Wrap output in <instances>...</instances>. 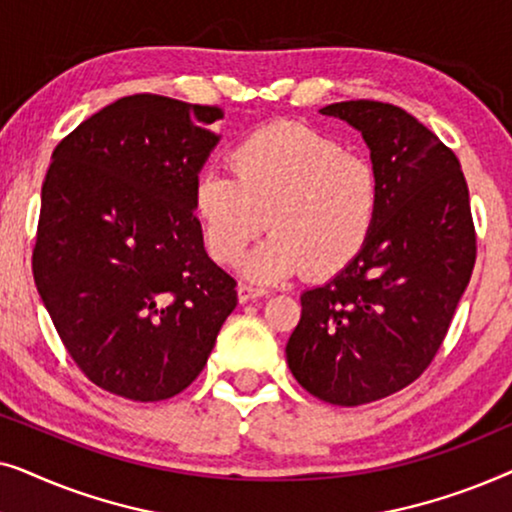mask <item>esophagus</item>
I'll list each match as a JSON object with an SVG mask.
<instances>
[{
    "mask_svg": "<svg viewBox=\"0 0 512 512\" xmlns=\"http://www.w3.org/2000/svg\"><path fill=\"white\" fill-rule=\"evenodd\" d=\"M263 296H268V291L258 289V286H251V284L237 286V298H240V303H249V300H256Z\"/></svg>",
    "mask_w": 512,
    "mask_h": 512,
    "instance_id": "1",
    "label": "esophagus"
}]
</instances>
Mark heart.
Wrapping results in <instances>:
<instances>
[{"mask_svg":"<svg viewBox=\"0 0 512 512\" xmlns=\"http://www.w3.org/2000/svg\"><path fill=\"white\" fill-rule=\"evenodd\" d=\"M223 172L193 184V216L216 263H235L263 228L268 240L244 258L242 272L277 282L307 268L333 277L356 261L380 216V179L366 158L305 125L254 130L228 151Z\"/></svg>","mask_w":512,"mask_h":512,"instance_id":"1","label":"heart"}]
</instances>
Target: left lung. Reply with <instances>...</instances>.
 <instances>
[{
	"label": "left lung",
	"instance_id": "8db88e82",
	"mask_svg": "<svg viewBox=\"0 0 512 512\" xmlns=\"http://www.w3.org/2000/svg\"><path fill=\"white\" fill-rule=\"evenodd\" d=\"M319 111L361 132L382 202L359 258L300 296L286 361L312 396L352 408L396 394L433 361L471 279L475 228L457 156L415 116L373 100Z\"/></svg>",
	"mask_w": 512,
	"mask_h": 512
}]
</instances>
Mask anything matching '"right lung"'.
I'll return each instance as SVG.
<instances>
[{"label": "right lung", "mask_w": 512, "mask_h": 512, "mask_svg": "<svg viewBox=\"0 0 512 512\" xmlns=\"http://www.w3.org/2000/svg\"><path fill=\"white\" fill-rule=\"evenodd\" d=\"M219 107L121 97L55 146L32 272L83 375L130 401L184 391L237 305L207 256L193 184L219 144Z\"/></svg>", "instance_id": "add662e5"}]
</instances>
